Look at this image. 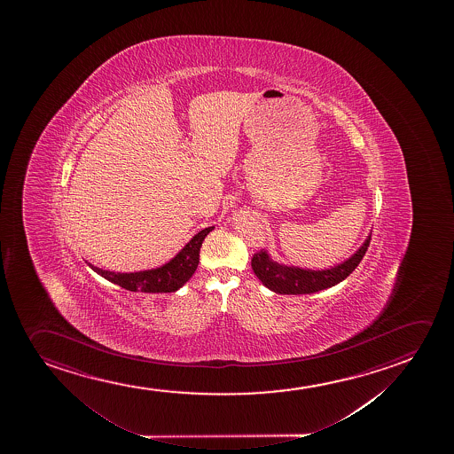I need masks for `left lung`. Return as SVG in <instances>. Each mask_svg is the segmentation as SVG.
I'll list each match as a JSON object with an SVG mask.
<instances>
[{"label": "left lung", "instance_id": "8db88e82", "mask_svg": "<svg viewBox=\"0 0 454 454\" xmlns=\"http://www.w3.org/2000/svg\"><path fill=\"white\" fill-rule=\"evenodd\" d=\"M371 242V235L364 239L362 247L348 260L340 262L331 269H302V267L287 266L278 261L272 260V256L266 250H261L252 258V269L261 283L267 289L281 294V295H304L325 291L333 286L339 285L348 278L356 267L360 264L363 256L366 254Z\"/></svg>", "mask_w": 454, "mask_h": 454}]
</instances>
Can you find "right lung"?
Masks as SVG:
<instances>
[{
    "mask_svg": "<svg viewBox=\"0 0 454 454\" xmlns=\"http://www.w3.org/2000/svg\"><path fill=\"white\" fill-rule=\"evenodd\" d=\"M215 227H207L200 230V233L190 239L184 246L181 252L171 258L163 266L150 269V270H140V272H109L103 270L100 267L92 266V270L98 272L100 277L108 279L114 285L121 286L123 289L131 292H146V294H169L181 289L182 286L187 283L188 279L193 277L194 270L200 264V250L206 236Z\"/></svg>",
    "mask_w": 454,
    "mask_h": 454,
    "instance_id": "obj_1",
    "label": "right lung"
}]
</instances>
